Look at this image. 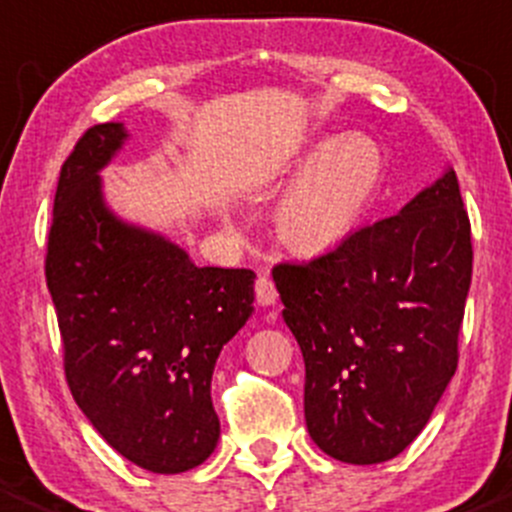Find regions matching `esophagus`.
Wrapping results in <instances>:
<instances>
[{"label": "esophagus", "instance_id": "1", "mask_svg": "<svg viewBox=\"0 0 512 512\" xmlns=\"http://www.w3.org/2000/svg\"><path fill=\"white\" fill-rule=\"evenodd\" d=\"M254 293H256V303L258 305H273V303H276V298H278L276 286H273V281L266 276V273L256 278Z\"/></svg>", "mask_w": 512, "mask_h": 512}]
</instances>
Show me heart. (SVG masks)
I'll use <instances>...</instances> for the list:
<instances>
[{
	"label": "heart",
	"instance_id": "b5f03b06",
	"mask_svg": "<svg viewBox=\"0 0 512 512\" xmlns=\"http://www.w3.org/2000/svg\"><path fill=\"white\" fill-rule=\"evenodd\" d=\"M382 157L370 140L340 138L310 152L300 182L278 209L281 239L298 254H323L340 244L370 207Z\"/></svg>",
	"mask_w": 512,
	"mask_h": 512
}]
</instances>
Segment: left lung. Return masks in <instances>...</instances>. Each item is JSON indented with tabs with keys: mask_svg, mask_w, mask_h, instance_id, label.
<instances>
[{
	"mask_svg": "<svg viewBox=\"0 0 512 512\" xmlns=\"http://www.w3.org/2000/svg\"><path fill=\"white\" fill-rule=\"evenodd\" d=\"M471 273L453 170L335 249L273 266L303 352L305 424L328 456L370 466L421 434L458 367Z\"/></svg>",
	"mask_w": 512,
	"mask_h": 512,
	"instance_id": "1",
	"label": "left lung"
}]
</instances>
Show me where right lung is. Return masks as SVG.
<instances>
[{
    "mask_svg": "<svg viewBox=\"0 0 512 512\" xmlns=\"http://www.w3.org/2000/svg\"><path fill=\"white\" fill-rule=\"evenodd\" d=\"M125 138L120 123L93 125L61 165L46 286L81 412L135 466L182 473L217 449L212 372L254 310L256 273L194 266L108 212L98 170Z\"/></svg>",
    "mask_w": 512,
    "mask_h": 512,
    "instance_id": "add662e5",
    "label": "right lung"
}]
</instances>
